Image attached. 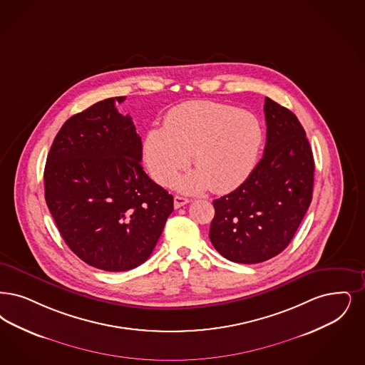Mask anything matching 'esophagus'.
<instances>
[{"mask_svg":"<svg viewBox=\"0 0 365 365\" xmlns=\"http://www.w3.org/2000/svg\"><path fill=\"white\" fill-rule=\"evenodd\" d=\"M186 204H189V200H187V198L180 197V195H175V198H174V206H175V209H179V207H182L183 205Z\"/></svg>","mask_w":365,"mask_h":365,"instance_id":"34e87169","label":"esophagus"}]
</instances>
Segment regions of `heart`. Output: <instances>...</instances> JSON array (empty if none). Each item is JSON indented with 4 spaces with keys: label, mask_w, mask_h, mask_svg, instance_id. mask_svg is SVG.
I'll return each instance as SVG.
<instances>
[{
    "label": "heart",
    "mask_w": 365,
    "mask_h": 365,
    "mask_svg": "<svg viewBox=\"0 0 365 365\" xmlns=\"http://www.w3.org/2000/svg\"><path fill=\"white\" fill-rule=\"evenodd\" d=\"M263 141L258 118L230 104L183 103L173 108L163 129L148 131L144 158L150 176L170 185L189 164L195 171L179 180L185 191H230L255 167Z\"/></svg>",
    "instance_id": "heart-1"
}]
</instances>
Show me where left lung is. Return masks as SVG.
Segmentation results:
<instances>
[{"instance_id": "8db88e82", "label": "left lung", "mask_w": 365, "mask_h": 365, "mask_svg": "<svg viewBox=\"0 0 365 365\" xmlns=\"http://www.w3.org/2000/svg\"><path fill=\"white\" fill-rule=\"evenodd\" d=\"M262 159L232 192L213 201L209 237L237 263L264 262L291 243L312 200L314 156L306 131L288 108L266 98Z\"/></svg>"}]
</instances>
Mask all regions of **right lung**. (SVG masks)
I'll return each mask as SVG.
<instances>
[{
    "mask_svg": "<svg viewBox=\"0 0 365 365\" xmlns=\"http://www.w3.org/2000/svg\"><path fill=\"white\" fill-rule=\"evenodd\" d=\"M69 118L50 148L44 198L59 234L84 262L126 272L145 262L174 210V197L143 170V144L115 102Z\"/></svg>",
    "mask_w": 365,
    "mask_h": 365,
    "instance_id": "right-lung-1",
    "label": "right lung"
}]
</instances>
